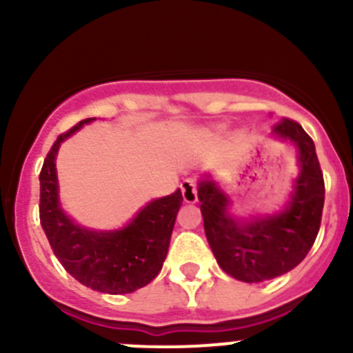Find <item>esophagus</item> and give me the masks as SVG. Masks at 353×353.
I'll return each instance as SVG.
<instances>
[{
    "instance_id": "esophagus-1",
    "label": "esophagus",
    "mask_w": 353,
    "mask_h": 353,
    "mask_svg": "<svg viewBox=\"0 0 353 353\" xmlns=\"http://www.w3.org/2000/svg\"><path fill=\"white\" fill-rule=\"evenodd\" d=\"M181 191H183V199L186 203H194L198 199L196 194V183L193 179H186L181 184Z\"/></svg>"
}]
</instances>
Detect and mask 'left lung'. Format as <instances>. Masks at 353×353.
Listing matches in <instances>:
<instances>
[{
    "label": "left lung",
    "mask_w": 353,
    "mask_h": 353,
    "mask_svg": "<svg viewBox=\"0 0 353 353\" xmlns=\"http://www.w3.org/2000/svg\"><path fill=\"white\" fill-rule=\"evenodd\" d=\"M273 134L295 145L301 172L285 210L261 219L230 215V199L210 177L199 181L198 199L205 234L216 263L227 275L248 283L265 282L294 270L307 256L319 232L325 181L312 138L283 117Z\"/></svg>",
    "instance_id": "left-lung-1"
}]
</instances>
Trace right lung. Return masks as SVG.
<instances>
[{
  "instance_id": "1",
  "label": "right lung",
  "mask_w": 353,
  "mask_h": 353,
  "mask_svg": "<svg viewBox=\"0 0 353 353\" xmlns=\"http://www.w3.org/2000/svg\"><path fill=\"white\" fill-rule=\"evenodd\" d=\"M94 119L80 121L59 134L46 157L39 176L41 225L56 258L73 279L104 294H130L150 283L162 270L183 194L177 190L154 199L123 229L92 230L74 223L59 205L56 155L68 137Z\"/></svg>"
}]
</instances>
